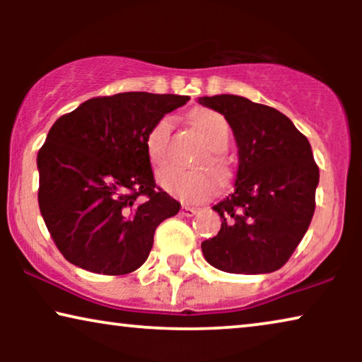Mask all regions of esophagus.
<instances>
[{"label":"esophagus","instance_id":"esophagus-1","mask_svg":"<svg viewBox=\"0 0 362 362\" xmlns=\"http://www.w3.org/2000/svg\"><path fill=\"white\" fill-rule=\"evenodd\" d=\"M197 212L196 207H189V206H182L181 207V214L185 217H192Z\"/></svg>","mask_w":362,"mask_h":362}]
</instances>
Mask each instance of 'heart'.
<instances>
[{
    "label": "heart",
    "mask_w": 362,
    "mask_h": 362,
    "mask_svg": "<svg viewBox=\"0 0 362 362\" xmlns=\"http://www.w3.org/2000/svg\"><path fill=\"white\" fill-rule=\"evenodd\" d=\"M192 123L207 143V155L197 161V165H209L219 176H226L227 163L222 151L226 150L230 138V127L224 115L214 110H197L192 113ZM173 132L171 117H161L151 127L146 136V151L151 161L160 165L166 160L170 150V138ZM158 185L166 192L182 202H201L216 194L217 177L207 170L185 173L175 168H165L158 173Z\"/></svg>",
    "instance_id": "b5f03b06"
}]
</instances>
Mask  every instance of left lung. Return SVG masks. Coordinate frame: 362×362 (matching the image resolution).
I'll list each match as a JSON object with an SVG mask.
<instances>
[{"mask_svg": "<svg viewBox=\"0 0 362 362\" xmlns=\"http://www.w3.org/2000/svg\"><path fill=\"white\" fill-rule=\"evenodd\" d=\"M219 112L237 143L234 191L212 206L221 230L201 244L204 259L227 274H272L308 230L320 170L310 141L276 108L245 97H199Z\"/></svg>", "mask_w": 362, "mask_h": 362, "instance_id": "obj_1", "label": "left lung"}]
</instances>
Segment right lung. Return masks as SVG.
Masks as SVG:
<instances>
[{"mask_svg": "<svg viewBox=\"0 0 362 362\" xmlns=\"http://www.w3.org/2000/svg\"><path fill=\"white\" fill-rule=\"evenodd\" d=\"M187 100L148 92L95 97L54 123L37 153V199L71 264L102 275H125L145 264L156 227L181 207L154 189L146 136Z\"/></svg>", "mask_w": 362, "mask_h": 362, "instance_id": "1", "label": "right lung"}]
</instances>
